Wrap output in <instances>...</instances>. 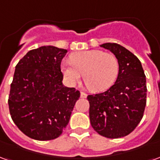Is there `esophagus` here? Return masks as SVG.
I'll return each instance as SVG.
<instances>
[{
  "instance_id": "obj_1",
  "label": "esophagus",
  "mask_w": 160,
  "mask_h": 160,
  "mask_svg": "<svg viewBox=\"0 0 160 160\" xmlns=\"http://www.w3.org/2000/svg\"><path fill=\"white\" fill-rule=\"evenodd\" d=\"M80 97L82 98H86L87 97V94L86 92H80Z\"/></svg>"
}]
</instances>
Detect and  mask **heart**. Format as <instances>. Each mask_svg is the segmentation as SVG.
Wrapping results in <instances>:
<instances>
[{"instance_id":"b5f03b06","label":"heart","mask_w":160,"mask_h":160,"mask_svg":"<svg viewBox=\"0 0 160 160\" xmlns=\"http://www.w3.org/2000/svg\"><path fill=\"white\" fill-rule=\"evenodd\" d=\"M63 75L71 84L77 83L84 74L87 87L104 92L113 86L119 73V62L115 55L99 49L73 53L70 62L62 64Z\"/></svg>"}]
</instances>
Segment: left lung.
Masks as SVG:
<instances>
[{
	"instance_id": "8db88e82",
	"label": "left lung",
	"mask_w": 160,
	"mask_h": 160,
	"mask_svg": "<svg viewBox=\"0 0 160 160\" xmlns=\"http://www.w3.org/2000/svg\"><path fill=\"white\" fill-rule=\"evenodd\" d=\"M111 50L119 62V73L104 92L88 95L89 117L97 133L110 139L126 136L140 123L147 104L146 75L140 60L120 44L100 45Z\"/></svg>"
}]
</instances>
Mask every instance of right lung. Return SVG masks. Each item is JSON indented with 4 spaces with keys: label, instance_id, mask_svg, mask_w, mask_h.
<instances>
[{
    "label": "right lung",
    "instance_id": "add662e5",
    "mask_svg": "<svg viewBox=\"0 0 160 160\" xmlns=\"http://www.w3.org/2000/svg\"><path fill=\"white\" fill-rule=\"evenodd\" d=\"M67 49L42 46L32 49L15 67L8 97L13 122L28 137L49 141L68 124L80 92L62 85L61 62Z\"/></svg>",
    "mask_w": 160,
    "mask_h": 160
}]
</instances>
